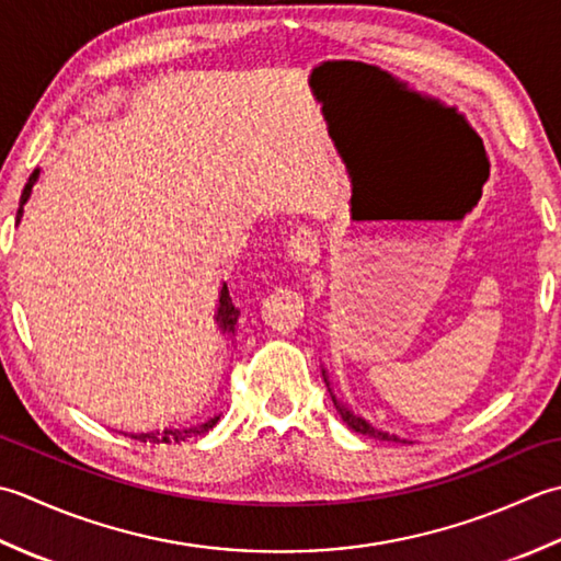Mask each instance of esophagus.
Wrapping results in <instances>:
<instances>
[{
  "mask_svg": "<svg viewBox=\"0 0 561 561\" xmlns=\"http://www.w3.org/2000/svg\"><path fill=\"white\" fill-rule=\"evenodd\" d=\"M317 234L307 227H300V230L290 232V237L285 239V254H288L290 261L295 264H312L317 256Z\"/></svg>",
  "mask_w": 561,
  "mask_h": 561,
  "instance_id": "1",
  "label": "esophagus"
}]
</instances>
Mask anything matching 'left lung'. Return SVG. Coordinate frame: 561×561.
I'll use <instances>...</instances> for the list:
<instances>
[{
    "instance_id": "8db88e82",
    "label": "left lung",
    "mask_w": 561,
    "mask_h": 561,
    "mask_svg": "<svg viewBox=\"0 0 561 561\" xmlns=\"http://www.w3.org/2000/svg\"><path fill=\"white\" fill-rule=\"evenodd\" d=\"M322 373H324V382H327L329 392H331V382H329L327 368H322ZM331 402H334V407H336V411H339V416L344 419V424H346L348 428L356 431V433H363V436H370V438H375V440H394V443H407V440H402V438H399V436H394V433H387V431L375 428V426H373V424H368V421H365L363 416L353 414V411L348 409V404L339 402V399H336V394H334V392H331Z\"/></svg>"
}]
</instances>
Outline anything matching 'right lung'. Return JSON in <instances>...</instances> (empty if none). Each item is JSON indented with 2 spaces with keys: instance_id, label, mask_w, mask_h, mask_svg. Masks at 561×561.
<instances>
[{
  "instance_id": "1",
  "label": "right lung",
  "mask_w": 561,
  "mask_h": 561,
  "mask_svg": "<svg viewBox=\"0 0 561 561\" xmlns=\"http://www.w3.org/2000/svg\"><path fill=\"white\" fill-rule=\"evenodd\" d=\"M38 179H41V169H33V174L28 176L24 191H21V201H19V210H16V225H21V217H24V208H26V203L31 201L33 186L38 184ZM237 319H239V310H237L234 302H232L230 290H227V283H222L220 295H217V310H215V324H217V329H220L222 336H227V339L234 336ZM217 421H220V416H210L208 421H203V424L191 426V428H164V431H147V433H123V436H130L135 440L152 443V445H159V443H181V440L198 438V436H203V433H208L217 424Z\"/></svg>"
}]
</instances>
